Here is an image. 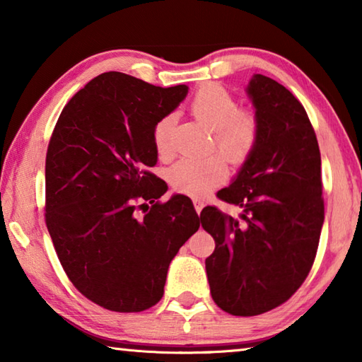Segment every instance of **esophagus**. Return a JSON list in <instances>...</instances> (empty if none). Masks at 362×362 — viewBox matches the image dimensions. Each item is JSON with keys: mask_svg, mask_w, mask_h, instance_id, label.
I'll return each mask as SVG.
<instances>
[{"mask_svg": "<svg viewBox=\"0 0 362 362\" xmlns=\"http://www.w3.org/2000/svg\"><path fill=\"white\" fill-rule=\"evenodd\" d=\"M193 206H194L196 212L199 214L201 211H203V207H204V201L199 199V198H194V199H193Z\"/></svg>", "mask_w": 362, "mask_h": 362, "instance_id": "esophagus-1", "label": "esophagus"}]
</instances>
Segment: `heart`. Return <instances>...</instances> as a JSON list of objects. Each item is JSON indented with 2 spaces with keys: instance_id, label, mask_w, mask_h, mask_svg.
Masks as SVG:
<instances>
[{
  "instance_id": "heart-1",
  "label": "heart",
  "mask_w": 362,
  "mask_h": 362,
  "mask_svg": "<svg viewBox=\"0 0 362 362\" xmlns=\"http://www.w3.org/2000/svg\"><path fill=\"white\" fill-rule=\"evenodd\" d=\"M189 112L211 129L212 145L231 164L246 163L260 137V119L255 110L238 107L236 97L217 83H207L193 94ZM153 145L161 158L173 153V118L164 116L153 127ZM225 159L211 153L203 158H185L169 170V180L177 192L203 196L226 179Z\"/></svg>"
}]
</instances>
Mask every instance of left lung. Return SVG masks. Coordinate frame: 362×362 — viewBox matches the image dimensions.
Masks as SVG:
<instances>
[{
  "instance_id": "left-lung-1",
  "label": "left lung",
  "mask_w": 362,
  "mask_h": 362,
  "mask_svg": "<svg viewBox=\"0 0 362 362\" xmlns=\"http://www.w3.org/2000/svg\"><path fill=\"white\" fill-rule=\"evenodd\" d=\"M260 137L230 187L217 193L240 218L207 206L201 225L216 241L206 259L211 296L233 316H257L297 292L313 267L324 222L321 153L298 99L274 79L247 86Z\"/></svg>"
}]
</instances>
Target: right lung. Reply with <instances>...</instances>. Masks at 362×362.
<instances>
[{
    "instance_id": "obj_1",
    "label": "right lung",
    "mask_w": 362,
    "mask_h": 362,
    "mask_svg": "<svg viewBox=\"0 0 362 362\" xmlns=\"http://www.w3.org/2000/svg\"><path fill=\"white\" fill-rule=\"evenodd\" d=\"M119 71L95 76L64 107L46 153L45 218L71 284L90 302L137 313L161 300L168 268L199 228L192 201L156 164L153 127L185 99Z\"/></svg>"
}]
</instances>
